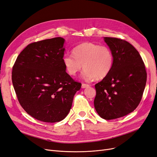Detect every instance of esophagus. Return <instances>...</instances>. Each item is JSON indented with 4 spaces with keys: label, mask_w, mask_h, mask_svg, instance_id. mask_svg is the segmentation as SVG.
Segmentation results:
<instances>
[{
    "label": "esophagus",
    "mask_w": 157,
    "mask_h": 157,
    "mask_svg": "<svg viewBox=\"0 0 157 157\" xmlns=\"http://www.w3.org/2000/svg\"><path fill=\"white\" fill-rule=\"evenodd\" d=\"M89 85H88V84L82 83V89H85V88H86V87H89Z\"/></svg>",
    "instance_id": "esophagus-1"
}]
</instances>
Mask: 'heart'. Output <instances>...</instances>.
I'll use <instances>...</instances> for the list:
<instances>
[{
  "mask_svg": "<svg viewBox=\"0 0 157 157\" xmlns=\"http://www.w3.org/2000/svg\"><path fill=\"white\" fill-rule=\"evenodd\" d=\"M73 55L65 54L63 62L66 71L75 75L83 67L82 78L85 80L103 79L111 72L113 65L111 50L106 46L83 43L73 49Z\"/></svg>",
  "mask_w": 157,
  "mask_h": 157,
  "instance_id": "heart-1",
  "label": "heart"
}]
</instances>
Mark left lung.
I'll return each instance as SVG.
<instances>
[{
  "label": "left lung",
  "instance_id": "obj_1",
  "mask_svg": "<svg viewBox=\"0 0 157 157\" xmlns=\"http://www.w3.org/2000/svg\"><path fill=\"white\" fill-rule=\"evenodd\" d=\"M113 56L111 72L95 85L94 107L105 120L118 118L132 112L142 98L147 73L139 52L125 40L103 37Z\"/></svg>",
  "mask_w": 157,
  "mask_h": 157
}]
</instances>
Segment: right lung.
I'll return each instance as SVG.
<instances>
[{
	"instance_id": "right-lung-1",
	"label": "right lung",
	"mask_w": 157,
	"mask_h": 157,
	"mask_svg": "<svg viewBox=\"0 0 157 157\" xmlns=\"http://www.w3.org/2000/svg\"><path fill=\"white\" fill-rule=\"evenodd\" d=\"M64 43L63 38L55 37L28 44L13 67L12 83L21 105L44 122L65 118L82 86L66 72Z\"/></svg>"
}]
</instances>
